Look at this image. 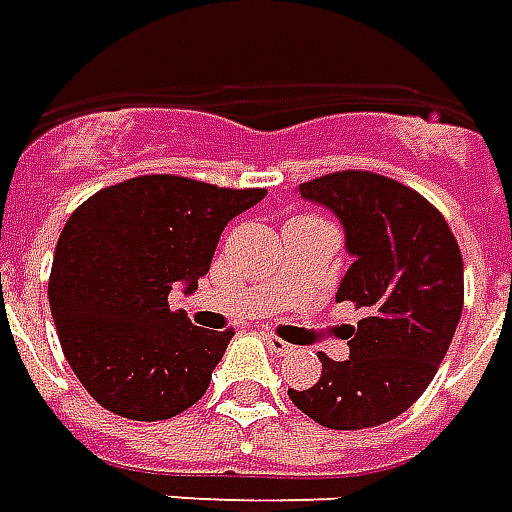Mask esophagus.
Wrapping results in <instances>:
<instances>
[{
    "mask_svg": "<svg viewBox=\"0 0 512 512\" xmlns=\"http://www.w3.org/2000/svg\"><path fill=\"white\" fill-rule=\"evenodd\" d=\"M263 340H266V345L271 348V354L282 356V354H290V351H293V345L285 343V340H279L277 334H266Z\"/></svg>",
    "mask_w": 512,
    "mask_h": 512,
    "instance_id": "obj_1",
    "label": "esophagus"
}]
</instances>
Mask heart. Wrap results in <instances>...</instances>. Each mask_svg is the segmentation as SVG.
Listing matches in <instances>:
<instances>
[{"label": "heart", "mask_w": 512, "mask_h": 512, "mask_svg": "<svg viewBox=\"0 0 512 512\" xmlns=\"http://www.w3.org/2000/svg\"><path fill=\"white\" fill-rule=\"evenodd\" d=\"M304 219H307V216H304Z\"/></svg>", "instance_id": "heart-1"}]
</instances>
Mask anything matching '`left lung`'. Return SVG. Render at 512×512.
<instances>
[{"label":"left lung","instance_id":"obj_1","mask_svg":"<svg viewBox=\"0 0 512 512\" xmlns=\"http://www.w3.org/2000/svg\"><path fill=\"white\" fill-rule=\"evenodd\" d=\"M299 191L343 224L354 263L337 301H354L365 318L351 329V356L318 354V384L288 395L323 428H376L417 403L450 348L463 310L461 249L422 194L376 172H332Z\"/></svg>","mask_w":512,"mask_h":512}]
</instances>
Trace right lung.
I'll list each match as a JSON object with an SVG mask.
<instances>
[{
	"instance_id": "obj_1",
	"label": "right lung",
	"mask_w": 512,
	"mask_h": 512,
	"mask_svg": "<svg viewBox=\"0 0 512 512\" xmlns=\"http://www.w3.org/2000/svg\"><path fill=\"white\" fill-rule=\"evenodd\" d=\"M266 189L142 175L101 189L62 227L49 277L62 354L90 395L136 422L169 419L211 384L233 332L191 326L169 293L208 274L230 219Z\"/></svg>"
}]
</instances>
